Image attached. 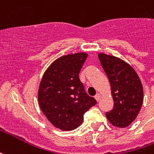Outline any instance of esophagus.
Masks as SVG:
<instances>
[{
	"label": "esophagus",
	"mask_w": 154,
	"mask_h": 154,
	"mask_svg": "<svg viewBox=\"0 0 154 154\" xmlns=\"http://www.w3.org/2000/svg\"><path fill=\"white\" fill-rule=\"evenodd\" d=\"M94 98H95V100H97V101H100V94H97L95 96H94Z\"/></svg>",
	"instance_id": "1"
}]
</instances>
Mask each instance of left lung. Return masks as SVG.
Listing matches in <instances>:
<instances>
[{
  "mask_svg": "<svg viewBox=\"0 0 154 154\" xmlns=\"http://www.w3.org/2000/svg\"><path fill=\"white\" fill-rule=\"evenodd\" d=\"M98 56L110 82L114 103L106 117L113 126L126 127L135 121L142 107L144 91L140 79L135 69L119 58L103 53Z\"/></svg>",
  "mask_w": 154,
  "mask_h": 154,
  "instance_id": "left-lung-1",
  "label": "left lung"
}]
</instances>
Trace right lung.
<instances>
[{"instance_id":"1","label":"right lung","mask_w":154,"mask_h":154,"mask_svg":"<svg viewBox=\"0 0 154 154\" xmlns=\"http://www.w3.org/2000/svg\"><path fill=\"white\" fill-rule=\"evenodd\" d=\"M88 54L77 53L60 57L42 76L38 102L42 112L53 126L72 131L82 123L84 113L96 103L79 79V72Z\"/></svg>"}]
</instances>
